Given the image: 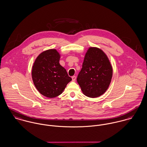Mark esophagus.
<instances>
[{
	"label": "esophagus",
	"instance_id": "esophagus-1",
	"mask_svg": "<svg viewBox=\"0 0 147 147\" xmlns=\"http://www.w3.org/2000/svg\"><path fill=\"white\" fill-rule=\"evenodd\" d=\"M71 78H72V80H73V81H75L76 79V76H73V77H71Z\"/></svg>",
	"mask_w": 147,
	"mask_h": 147
}]
</instances>
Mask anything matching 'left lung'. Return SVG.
Instances as JSON below:
<instances>
[{
    "label": "left lung",
    "instance_id": "8db88e82",
    "mask_svg": "<svg viewBox=\"0 0 147 147\" xmlns=\"http://www.w3.org/2000/svg\"><path fill=\"white\" fill-rule=\"evenodd\" d=\"M113 73V67L106 54L100 48L90 47L85 54L77 80L85 96L96 98L107 90Z\"/></svg>",
    "mask_w": 147,
    "mask_h": 147
}]
</instances>
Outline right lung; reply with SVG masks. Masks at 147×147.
I'll return each instance as SVG.
<instances>
[{
  "instance_id": "right-lung-1",
  "label": "right lung",
  "mask_w": 147,
  "mask_h": 147,
  "mask_svg": "<svg viewBox=\"0 0 147 147\" xmlns=\"http://www.w3.org/2000/svg\"><path fill=\"white\" fill-rule=\"evenodd\" d=\"M60 54L56 49L47 50L36 57L32 68V78L36 89L47 98L61 94L71 80L66 69L59 63Z\"/></svg>"
}]
</instances>
